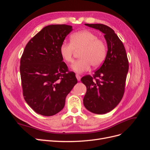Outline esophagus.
<instances>
[{
    "instance_id": "obj_1",
    "label": "esophagus",
    "mask_w": 150,
    "mask_h": 150,
    "mask_svg": "<svg viewBox=\"0 0 150 150\" xmlns=\"http://www.w3.org/2000/svg\"><path fill=\"white\" fill-rule=\"evenodd\" d=\"M76 78H77V79H78V81H80L81 80V76L79 75V74H76Z\"/></svg>"
}]
</instances>
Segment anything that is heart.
Wrapping results in <instances>:
<instances>
[{
	"instance_id": "1",
	"label": "heart",
	"mask_w": 150,
	"mask_h": 150,
	"mask_svg": "<svg viewBox=\"0 0 150 150\" xmlns=\"http://www.w3.org/2000/svg\"><path fill=\"white\" fill-rule=\"evenodd\" d=\"M59 51L62 58L67 63L73 62L76 51H81V59L71 66L72 70L81 74L89 71L91 65L95 68L102 65L106 57L107 47L96 34L83 30L71 36V43L62 42Z\"/></svg>"
}]
</instances>
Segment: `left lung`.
Returning <instances> with one entry per match:
<instances>
[{
  "instance_id": "1",
  "label": "left lung",
  "mask_w": 150,
  "mask_h": 150,
  "mask_svg": "<svg viewBox=\"0 0 150 150\" xmlns=\"http://www.w3.org/2000/svg\"><path fill=\"white\" fill-rule=\"evenodd\" d=\"M85 25L104 34L108 52L103 64L93 76L87 75L81 79L87 89L83 104L90 112L106 114L115 108L123 96L129 69L128 57L123 44L110 27L101 24Z\"/></svg>"
}]
</instances>
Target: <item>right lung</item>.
I'll list each match as a JSON object with an SVG mask.
<instances>
[{
	"label": "right lung",
	"instance_id": "right-lung-1",
	"mask_svg": "<svg viewBox=\"0 0 150 150\" xmlns=\"http://www.w3.org/2000/svg\"><path fill=\"white\" fill-rule=\"evenodd\" d=\"M72 27L44 28L27 44L21 59L20 72L25 101L39 115L51 116L61 111L67 95L78 83L68 72L59 48Z\"/></svg>",
	"mask_w": 150,
	"mask_h": 150
}]
</instances>
